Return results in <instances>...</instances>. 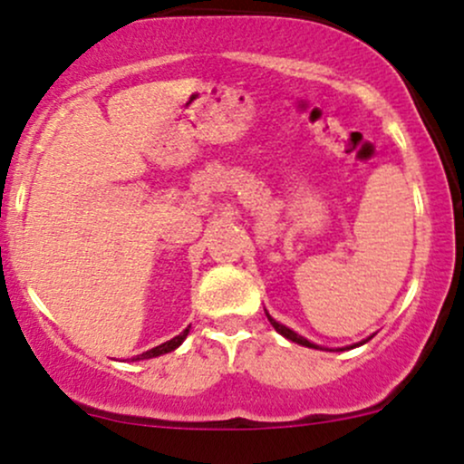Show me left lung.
Instances as JSON below:
<instances>
[{
    "instance_id": "left-lung-1",
    "label": "left lung",
    "mask_w": 464,
    "mask_h": 464,
    "mask_svg": "<svg viewBox=\"0 0 464 464\" xmlns=\"http://www.w3.org/2000/svg\"><path fill=\"white\" fill-rule=\"evenodd\" d=\"M268 322L273 324V328L277 330V333L282 334V337H286V339H290V341H295V343H299V345H306V348H317V345H314V343H310L308 339L299 337L297 333H293V330L286 328V325H282V324H277V322H275V319L271 317V314H268ZM363 343H365V341H363Z\"/></svg>"
}]
</instances>
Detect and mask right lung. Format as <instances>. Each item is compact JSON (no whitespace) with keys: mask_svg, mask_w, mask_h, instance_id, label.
<instances>
[{"mask_svg":"<svg viewBox=\"0 0 464 464\" xmlns=\"http://www.w3.org/2000/svg\"><path fill=\"white\" fill-rule=\"evenodd\" d=\"M187 334H189V328H187L185 333H180V334H178V337H174V339H171V341H165V343L156 345V348H151V350H147V353L139 354V356H136V359H151V356H160V354H167V353H171V350H176L178 345H180L182 341H185Z\"/></svg>","mask_w":464,"mask_h":464,"instance_id":"right-lung-1","label":"right lung"}]
</instances>
